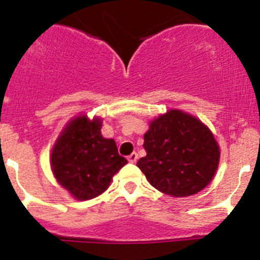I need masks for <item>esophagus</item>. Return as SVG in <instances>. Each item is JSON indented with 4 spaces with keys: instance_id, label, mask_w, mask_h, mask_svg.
Instances as JSON below:
<instances>
[{
    "instance_id": "obj_1",
    "label": "esophagus",
    "mask_w": 260,
    "mask_h": 260,
    "mask_svg": "<svg viewBox=\"0 0 260 260\" xmlns=\"http://www.w3.org/2000/svg\"><path fill=\"white\" fill-rule=\"evenodd\" d=\"M127 159H128V162H131V163H136L137 162V159H138V154L137 153H132V154H129L127 157Z\"/></svg>"
}]
</instances>
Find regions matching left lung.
<instances>
[{"mask_svg": "<svg viewBox=\"0 0 260 260\" xmlns=\"http://www.w3.org/2000/svg\"><path fill=\"white\" fill-rule=\"evenodd\" d=\"M147 155L137 162L155 189L168 196L201 192L214 177L219 147L201 121L173 109L151 123L144 135Z\"/></svg>", "mask_w": 260, "mask_h": 260, "instance_id": "1", "label": "left lung"}]
</instances>
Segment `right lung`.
I'll return each instance as SVG.
<instances>
[{"instance_id":"obj_1","label":"right lung","mask_w":260,"mask_h":260,"mask_svg":"<svg viewBox=\"0 0 260 260\" xmlns=\"http://www.w3.org/2000/svg\"><path fill=\"white\" fill-rule=\"evenodd\" d=\"M102 122L88 121L84 116L73 119L51 154V167L57 182L80 201L105 192L112 177L127 165L119 155L116 142L101 135Z\"/></svg>"}]
</instances>
